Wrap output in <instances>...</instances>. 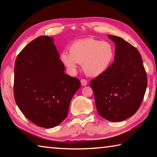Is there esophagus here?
I'll list each match as a JSON object with an SVG mask.
<instances>
[{
  "mask_svg": "<svg viewBox=\"0 0 157 157\" xmlns=\"http://www.w3.org/2000/svg\"><path fill=\"white\" fill-rule=\"evenodd\" d=\"M80 82H81V84H82V86H86V85L87 84V81L86 80V79H82L81 80H80Z\"/></svg>",
  "mask_w": 157,
  "mask_h": 157,
  "instance_id": "34e87169",
  "label": "esophagus"
}]
</instances>
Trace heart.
Returning a JSON list of instances; mask_svg holds the SVG:
<instances>
[{"label":"heart","instance_id":"heart-1","mask_svg":"<svg viewBox=\"0 0 157 157\" xmlns=\"http://www.w3.org/2000/svg\"><path fill=\"white\" fill-rule=\"evenodd\" d=\"M69 52L63 51L60 61L71 73H75L78 64H82L84 73L97 77L109 70L115 58V48L110 42L93 38L76 41L69 47Z\"/></svg>","mask_w":157,"mask_h":157}]
</instances>
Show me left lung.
I'll use <instances>...</instances> for the list:
<instances>
[{
  "instance_id": "left-lung-1",
  "label": "left lung",
  "mask_w": 157,
  "mask_h": 157,
  "mask_svg": "<svg viewBox=\"0 0 157 157\" xmlns=\"http://www.w3.org/2000/svg\"><path fill=\"white\" fill-rule=\"evenodd\" d=\"M115 43L114 62L105 73L91 81L97 111L111 122H121L139 109L147 88L141 55L121 37L108 35Z\"/></svg>"
}]
</instances>
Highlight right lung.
Instances as JSON below:
<instances>
[{
  "instance_id": "1",
  "label": "right lung",
  "mask_w": 157,
  "mask_h": 157,
  "mask_svg": "<svg viewBox=\"0 0 157 157\" xmlns=\"http://www.w3.org/2000/svg\"><path fill=\"white\" fill-rule=\"evenodd\" d=\"M52 37L34 39L18 55L14 66L16 103L37 126L52 128L67 116L78 79L66 75Z\"/></svg>"
}]
</instances>
